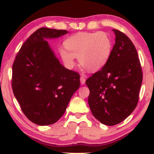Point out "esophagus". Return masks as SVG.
I'll use <instances>...</instances> for the list:
<instances>
[{"mask_svg":"<svg viewBox=\"0 0 154 154\" xmlns=\"http://www.w3.org/2000/svg\"><path fill=\"white\" fill-rule=\"evenodd\" d=\"M80 81H81V85H84L85 83V79L83 76H81L80 78Z\"/></svg>","mask_w":154,"mask_h":154,"instance_id":"34e87169","label":"esophagus"}]
</instances>
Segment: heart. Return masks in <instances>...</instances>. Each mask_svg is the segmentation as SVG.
Wrapping results in <instances>:
<instances>
[{
    "instance_id": "obj_1",
    "label": "heart",
    "mask_w": 154,
    "mask_h": 154,
    "mask_svg": "<svg viewBox=\"0 0 154 154\" xmlns=\"http://www.w3.org/2000/svg\"><path fill=\"white\" fill-rule=\"evenodd\" d=\"M64 48L59 50L64 64L69 68L74 66L75 57L92 72L104 66L110 57L112 41L107 33L80 32L71 35L64 42Z\"/></svg>"
}]
</instances>
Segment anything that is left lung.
Wrapping results in <instances>:
<instances>
[{"mask_svg": "<svg viewBox=\"0 0 154 154\" xmlns=\"http://www.w3.org/2000/svg\"><path fill=\"white\" fill-rule=\"evenodd\" d=\"M112 31L115 44L108 62L85 81L92 113L109 126L121 123L134 110L142 82V67L133 43L121 31Z\"/></svg>", "mask_w": 154, "mask_h": 154, "instance_id": "8db88e82", "label": "left lung"}]
</instances>
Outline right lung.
Instances as JSON below:
<instances>
[{"instance_id":"add662e5","label":"right lung","mask_w":154,"mask_h":154,"mask_svg":"<svg viewBox=\"0 0 154 154\" xmlns=\"http://www.w3.org/2000/svg\"><path fill=\"white\" fill-rule=\"evenodd\" d=\"M68 33L41 28L23 44L12 66V87L27 119L38 125L56 123L80 87V75L60 64L47 41Z\"/></svg>"}]
</instances>
